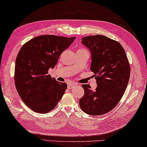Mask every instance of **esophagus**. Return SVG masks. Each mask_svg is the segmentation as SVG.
<instances>
[{
	"label": "esophagus",
	"instance_id": "obj_1",
	"mask_svg": "<svg viewBox=\"0 0 147 147\" xmlns=\"http://www.w3.org/2000/svg\"><path fill=\"white\" fill-rule=\"evenodd\" d=\"M74 87V84H69L68 86H67V88H68V89L71 90L72 88H73Z\"/></svg>",
	"mask_w": 147,
	"mask_h": 147
}]
</instances>
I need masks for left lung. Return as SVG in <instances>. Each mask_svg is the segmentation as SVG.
<instances>
[{
    "instance_id": "obj_1",
    "label": "left lung",
    "mask_w": 147,
    "mask_h": 147,
    "mask_svg": "<svg viewBox=\"0 0 147 147\" xmlns=\"http://www.w3.org/2000/svg\"><path fill=\"white\" fill-rule=\"evenodd\" d=\"M82 43L92 53L90 70L97 87L93 91L90 85L82 84L84 94L79 104L86 114L103 115L113 110L124 95L130 76L129 63L122 46L105 36H85Z\"/></svg>"
}]
</instances>
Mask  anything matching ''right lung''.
Segmentation results:
<instances>
[{"label":"right lung","instance_id":"obj_1","mask_svg":"<svg viewBox=\"0 0 147 147\" xmlns=\"http://www.w3.org/2000/svg\"><path fill=\"white\" fill-rule=\"evenodd\" d=\"M76 37L41 35L23 44L16 60L14 82L21 99L36 113L53 110L66 90V83L59 82L48 74L60 55Z\"/></svg>","mask_w":147,"mask_h":147}]
</instances>
